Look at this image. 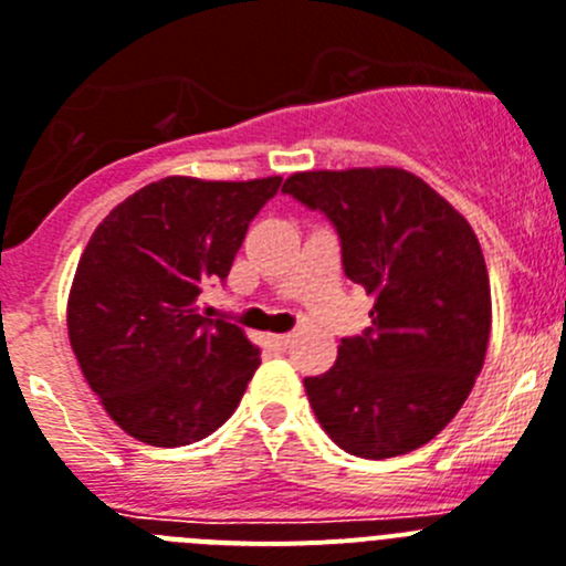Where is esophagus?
<instances>
[{
	"label": "esophagus",
	"instance_id": "1",
	"mask_svg": "<svg viewBox=\"0 0 566 566\" xmlns=\"http://www.w3.org/2000/svg\"><path fill=\"white\" fill-rule=\"evenodd\" d=\"M268 344L273 350H287L293 344V333H273V336H268Z\"/></svg>",
	"mask_w": 566,
	"mask_h": 566
}]
</instances>
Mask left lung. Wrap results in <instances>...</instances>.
<instances>
[{
    "instance_id": "8db88e82",
    "label": "left lung",
    "mask_w": 566,
    "mask_h": 566,
    "mask_svg": "<svg viewBox=\"0 0 566 566\" xmlns=\"http://www.w3.org/2000/svg\"><path fill=\"white\" fill-rule=\"evenodd\" d=\"M282 190L331 219L344 273L376 298L370 327L304 378L318 424L358 459L410 453L455 419L484 365L493 307L479 239L401 167L307 170Z\"/></svg>"
}]
</instances>
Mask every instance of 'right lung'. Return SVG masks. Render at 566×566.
Here are the masks:
<instances>
[{"label":"right lung","mask_w":566,"mask_h":566,"mask_svg":"<svg viewBox=\"0 0 566 566\" xmlns=\"http://www.w3.org/2000/svg\"><path fill=\"white\" fill-rule=\"evenodd\" d=\"M282 176H167L93 230L67 298V336L87 385L127 436L185 447L222 427L259 367L242 327L208 318L199 293L224 282Z\"/></svg>","instance_id":"right-lung-1"}]
</instances>
